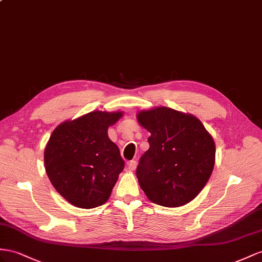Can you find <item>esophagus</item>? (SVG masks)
Masks as SVG:
<instances>
[{
    "mask_svg": "<svg viewBox=\"0 0 262 262\" xmlns=\"http://www.w3.org/2000/svg\"><path fill=\"white\" fill-rule=\"evenodd\" d=\"M136 167H137V162H136V160H130V162L128 163V168L130 170H135Z\"/></svg>",
    "mask_w": 262,
    "mask_h": 262,
    "instance_id": "1",
    "label": "esophagus"
}]
</instances>
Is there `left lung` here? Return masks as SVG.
Instances as JSON below:
<instances>
[{
    "mask_svg": "<svg viewBox=\"0 0 262 262\" xmlns=\"http://www.w3.org/2000/svg\"><path fill=\"white\" fill-rule=\"evenodd\" d=\"M137 118L150 133L149 149L136 169L140 188L160 206L189 203L213 169L216 147L210 134L195 116L168 107L140 112Z\"/></svg>",
    "mask_w": 262,
    "mask_h": 262,
    "instance_id": "8db88e82",
    "label": "left lung"
}]
</instances>
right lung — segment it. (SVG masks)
I'll return each mask as SVG.
<instances>
[{
	"mask_svg": "<svg viewBox=\"0 0 262 262\" xmlns=\"http://www.w3.org/2000/svg\"><path fill=\"white\" fill-rule=\"evenodd\" d=\"M120 117V112H92L52 133L44 151L46 173L75 207L90 209L110 198L125 163L107 129Z\"/></svg>",
	"mask_w": 262,
	"mask_h": 262,
	"instance_id": "obj_1",
	"label": "right lung"
}]
</instances>
